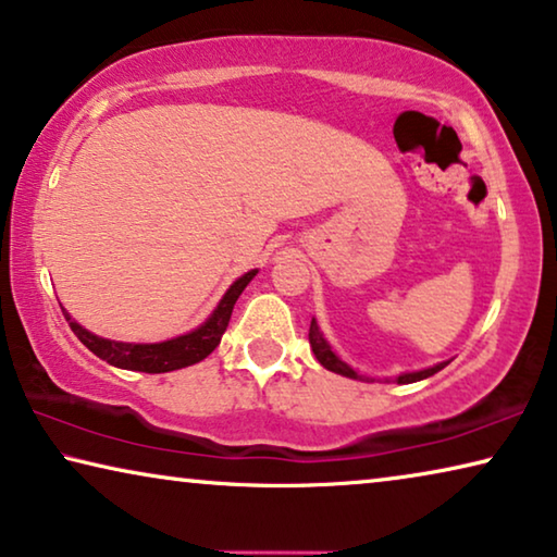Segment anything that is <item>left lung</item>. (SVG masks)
Returning a JSON list of instances; mask_svg holds the SVG:
<instances>
[{"mask_svg":"<svg viewBox=\"0 0 557 557\" xmlns=\"http://www.w3.org/2000/svg\"><path fill=\"white\" fill-rule=\"evenodd\" d=\"M308 341H311V348L315 358H319V363L323 368H329V371L338 373V375H346V379H356V381H363V375L354 371L346 361H341V356L336 354V350L331 348V344L326 338H323V331L319 329V323H315V319H311V329H308ZM448 363V361H446ZM446 363H438V366H431V368H423V371H413V373H400L398 375V383H416V381H423L428 379V375L438 373L441 368H446Z\"/></svg>","mask_w":557,"mask_h":557,"instance_id":"1","label":"left lung"}]
</instances>
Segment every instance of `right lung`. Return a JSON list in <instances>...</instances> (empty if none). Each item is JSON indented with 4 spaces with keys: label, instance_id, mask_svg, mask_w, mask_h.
<instances>
[{
    "label": "right lung",
    "instance_id": "obj_1",
    "mask_svg": "<svg viewBox=\"0 0 557 557\" xmlns=\"http://www.w3.org/2000/svg\"><path fill=\"white\" fill-rule=\"evenodd\" d=\"M256 269H251L244 276H238L228 290L221 296L219 306L213 308L211 315L201 323L199 329H194L184 336L161 341V344H124V341H109L101 338L97 333L87 331L79 326L70 313L64 311V319L70 323V329L76 333V338L87 346L94 356H99L101 361L109 366L124 368V371H141V373H169L178 371V368L194 366L207 358L213 348L221 344V336L228 326L231 311H234V304L242 296V290L251 284L256 276Z\"/></svg>",
    "mask_w": 557,
    "mask_h": 557
}]
</instances>
